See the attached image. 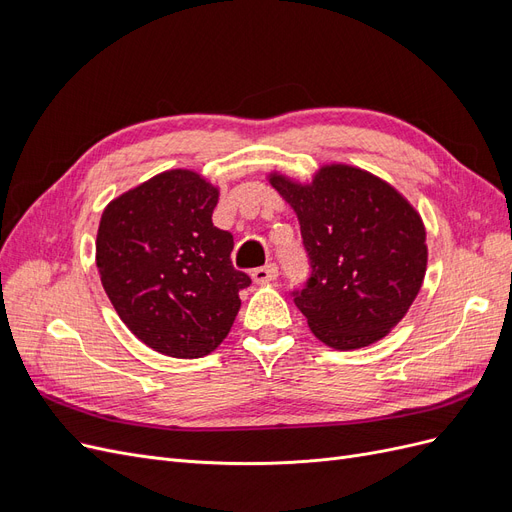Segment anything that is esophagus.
<instances>
[{"label":"esophagus","instance_id":"1","mask_svg":"<svg viewBox=\"0 0 512 512\" xmlns=\"http://www.w3.org/2000/svg\"><path fill=\"white\" fill-rule=\"evenodd\" d=\"M277 275H280V269H277V265H265V267H258L252 271V280L256 284H271L277 280Z\"/></svg>","mask_w":512,"mask_h":512}]
</instances>
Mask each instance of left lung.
<instances>
[{"instance_id":"8db88e82","label":"left lung","mask_w":512,"mask_h":512,"mask_svg":"<svg viewBox=\"0 0 512 512\" xmlns=\"http://www.w3.org/2000/svg\"><path fill=\"white\" fill-rule=\"evenodd\" d=\"M294 209L309 258L294 305L335 350L378 342L408 314L427 269L421 215L393 185L367 170L329 164L312 183L269 175Z\"/></svg>"}]
</instances>
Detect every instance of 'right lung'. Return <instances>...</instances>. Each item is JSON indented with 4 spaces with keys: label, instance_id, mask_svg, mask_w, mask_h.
<instances>
[{
    "label": "right lung",
    "instance_id": "right-lung-1",
    "mask_svg": "<svg viewBox=\"0 0 512 512\" xmlns=\"http://www.w3.org/2000/svg\"><path fill=\"white\" fill-rule=\"evenodd\" d=\"M220 190L194 170H166L106 205L96 265L115 312L143 344L175 359L218 348L252 284L232 267V235L211 215Z\"/></svg>",
    "mask_w": 512,
    "mask_h": 512
}]
</instances>
